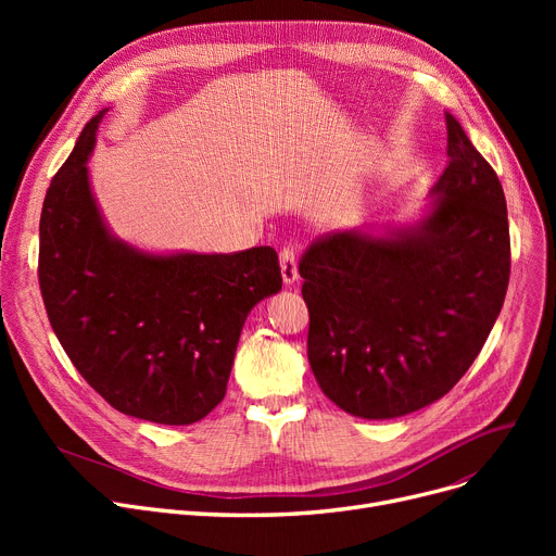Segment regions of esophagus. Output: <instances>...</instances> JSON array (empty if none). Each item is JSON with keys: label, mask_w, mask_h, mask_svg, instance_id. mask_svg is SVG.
Masks as SVG:
<instances>
[{"label": "esophagus", "mask_w": 556, "mask_h": 556, "mask_svg": "<svg viewBox=\"0 0 556 556\" xmlns=\"http://www.w3.org/2000/svg\"><path fill=\"white\" fill-rule=\"evenodd\" d=\"M279 263H281V277H283V283H295L298 279V256H295V250L286 245L281 248L279 252Z\"/></svg>", "instance_id": "obj_1"}]
</instances>
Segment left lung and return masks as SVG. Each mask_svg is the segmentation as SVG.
<instances>
[{"label":"left lung","mask_w":556,"mask_h":556,"mask_svg":"<svg viewBox=\"0 0 556 556\" xmlns=\"http://www.w3.org/2000/svg\"><path fill=\"white\" fill-rule=\"evenodd\" d=\"M448 164L419 227L331 231L300 261L308 363L344 413L394 419L442 399L501 315L509 268L503 185L455 116Z\"/></svg>","instance_id":"obj_1"}]
</instances>
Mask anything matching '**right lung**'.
Segmentation results:
<instances>
[{
    "instance_id": "1",
    "label": "right lung",
    "mask_w": 556,
    "mask_h": 556,
    "mask_svg": "<svg viewBox=\"0 0 556 556\" xmlns=\"http://www.w3.org/2000/svg\"><path fill=\"white\" fill-rule=\"evenodd\" d=\"M99 112L53 175L40 216L38 281L65 354L112 407L164 426L223 401L245 317L281 290L279 256L143 254L110 237L87 180Z\"/></svg>"
}]
</instances>
